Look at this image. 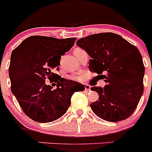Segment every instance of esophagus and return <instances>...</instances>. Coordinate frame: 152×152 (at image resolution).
I'll return each instance as SVG.
<instances>
[{"mask_svg":"<svg viewBox=\"0 0 152 152\" xmlns=\"http://www.w3.org/2000/svg\"><path fill=\"white\" fill-rule=\"evenodd\" d=\"M85 91L86 92L90 91V86L88 85H86L85 86Z\"/></svg>","mask_w":152,"mask_h":152,"instance_id":"esophagus-1","label":"esophagus"}]
</instances>
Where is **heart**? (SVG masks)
I'll list each match as a JSON object with an SVG mask.
<instances>
[{
	"label": "heart",
	"instance_id": "obj_1",
	"mask_svg": "<svg viewBox=\"0 0 152 152\" xmlns=\"http://www.w3.org/2000/svg\"><path fill=\"white\" fill-rule=\"evenodd\" d=\"M78 49H80V48H76V49H75V50H78ZM70 79H73V80H79V76H70Z\"/></svg>",
	"mask_w": 152,
	"mask_h": 152
}]
</instances>
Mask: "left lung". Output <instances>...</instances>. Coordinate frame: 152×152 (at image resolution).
Instances as JSON below:
<instances>
[{
  "instance_id": "1",
  "label": "left lung",
  "mask_w": 152,
  "mask_h": 152,
  "mask_svg": "<svg viewBox=\"0 0 152 152\" xmlns=\"http://www.w3.org/2000/svg\"><path fill=\"white\" fill-rule=\"evenodd\" d=\"M76 44L91 57L89 70L107 83L104 88L91 87L99 96L90 104L93 113L110 122L128 118L143 93L145 67L138 49L111 32L89 35Z\"/></svg>"
}]
</instances>
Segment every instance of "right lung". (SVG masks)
<instances>
[{"label":"right lung","instance_id":"right-lung-1","mask_svg":"<svg viewBox=\"0 0 152 152\" xmlns=\"http://www.w3.org/2000/svg\"><path fill=\"white\" fill-rule=\"evenodd\" d=\"M76 39L31 36L12 51L9 67L11 90L25 114L34 121L59 119L70 107L73 93L85 90L83 85L53 72L59 69L61 56L70 50ZM46 77L57 78L56 89L45 84Z\"/></svg>","mask_w":152,"mask_h":152}]
</instances>
